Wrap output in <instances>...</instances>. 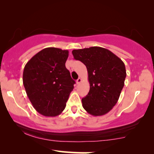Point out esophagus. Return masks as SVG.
I'll use <instances>...</instances> for the list:
<instances>
[{
    "label": "esophagus",
    "mask_w": 154,
    "mask_h": 154,
    "mask_svg": "<svg viewBox=\"0 0 154 154\" xmlns=\"http://www.w3.org/2000/svg\"><path fill=\"white\" fill-rule=\"evenodd\" d=\"M81 81H82V80H81V78H79V79H78L76 80V83H77V84H79L80 83H81Z\"/></svg>",
    "instance_id": "esophagus-1"
}]
</instances>
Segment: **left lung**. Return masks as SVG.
<instances>
[{
    "label": "left lung",
    "mask_w": 154,
    "mask_h": 154,
    "mask_svg": "<svg viewBox=\"0 0 154 154\" xmlns=\"http://www.w3.org/2000/svg\"><path fill=\"white\" fill-rule=\"evenodd\" d=\"M73 57L85 65L90 91L82 99L84 109L94 116L110 111L119 100L126 77L125 64L110 50L101 47L73 50Z\"/></svg>",
    "instance_id": "obj_1"
}]
</instances>
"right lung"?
Masks as SVG:
<instances>
[{
  "label": "right lung",
  "instance_id": "1",
  "mask_svg": "<svg viewBox=\"0 0 154 154\" xmlns=\"http://www.w3.org/2000/svg\"><path fill=\"white\" fill-rule=\"evenodd\" d=\"M68 50L47 48L25 65L23 84L33 108L45 116H56L66 107L75 81L65 66Z\"/></svg>",
  "mask_w": 154,
  "mask_h": 154
}]
</instances>
